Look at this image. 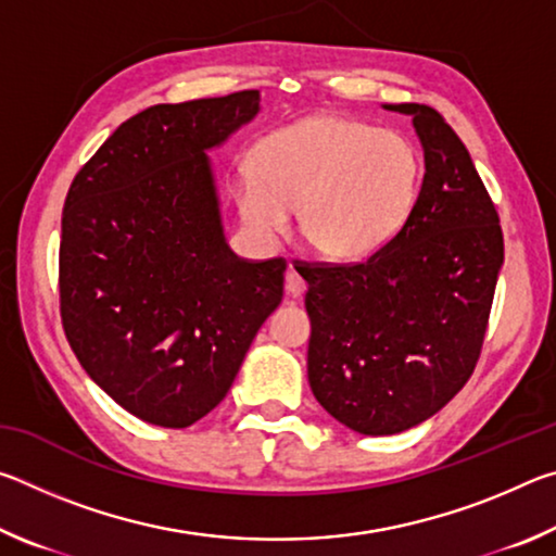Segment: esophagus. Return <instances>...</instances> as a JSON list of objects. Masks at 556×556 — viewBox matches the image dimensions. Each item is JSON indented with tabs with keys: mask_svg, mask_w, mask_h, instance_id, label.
<instances>
[{
	"mask_svg": "<svg viewBox=\"0 0 556 556\" xmlns=\"http://www.w3.org/2000/svg\"><path fill=\"white\" fill-rule=\"evenodd\" d=\"M285 285H287V291L291 296H301L306 291V281L304 277L299 275V271L294 269V265H289L287 269V277H285Z\"/></svg>",
	"mask_w": 556,
	"mask_h": 556,
	"instance_id": "34e87169",
	"label": "esophagus"
}]
</instances>
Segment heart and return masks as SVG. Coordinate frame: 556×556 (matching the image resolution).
<instances>
[{
	"instance_id": "obj_1",
	"label": "heart",
	"mask_w": 556,
	"mask_h": 556,
	"mask_svg": "<svg viewBox=\"0 0 556 556\" xmlns=\"http://www.w3.org/2000/svg\"><path fill=\"white\" fill-rule=\"evenodd\" d=\"M417 147L394 129L341 112L279 127L252 149V172L235 178L244 228L277 240L299 208V232L331 262L368 260L409 220L419 195Z\"/></svg>"
}]
</instances>
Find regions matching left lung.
<instances>
[{
  "mask_svg": "<svg viewBox=\"0 0 556 556\" xmlns=\"http://www.w3.org/2000/svg\"><path fill=\"white\" fill-rule=\"evenodd\" d=\"M409 115L425 178L404 228L361 265L304 267L308 384L365 437L427 421L464 388L481 355L503 267V230L468 149L437 110Z\"/></svg>",
  "mask_w": 556,
  "mask_h": 556,
  "instance_id": "left-lung-1",
  "label": "left lung"
}]
</instances>
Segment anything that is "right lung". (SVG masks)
I'll return each mask as SVG.
<instances>
[{
    "mask_svg": "<svg viewBox=\"0 0 556 556\" xmlns=\"http://www.w3.org/2000/svg\"><path fill=\"white\" fill-rule=\"evenodd\" d=\"M257 112L260 90L147 108L65 199V338L92 382L149 425L184 429L218 407L281 304L287 262L230 250L208 156Z\"/></svg>",
    "mask_w": 556,
    "mask_h": 556,
    "instance_id": "1",
    "label": "right lung"
}]
</instances>
